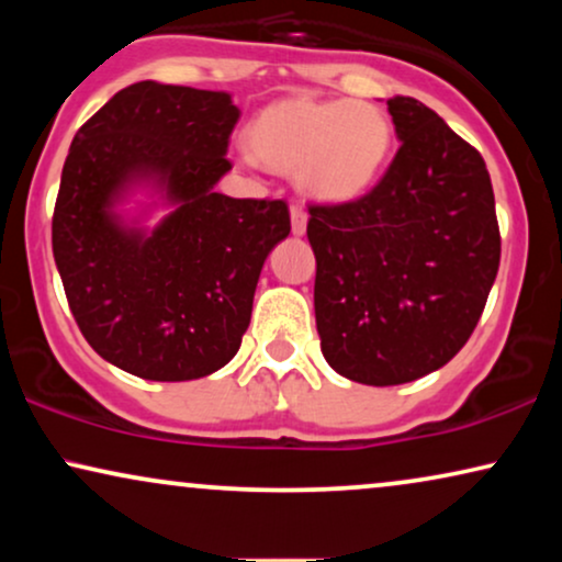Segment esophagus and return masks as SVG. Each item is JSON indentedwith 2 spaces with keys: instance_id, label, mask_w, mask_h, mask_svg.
Returning a JSON list of instances; mask_svg holds the SVG:
<instances>
[{
  "instance_id": "1",
  "label": "esophagus",
  "mask_w": 562,
  "mask_h": 562,
  "mask_svg": "<svg viewBox=\"0 0 562 562\" xmlns=\"http://www.w3.org/2000/svg\"><path fill=\"white\" fill-rule=\"evenodd\" d=\"M306 220H310V214L304 212V206H299V204L291 206V233H294L296 237L306 233Z\"/></svg>"
}]
</instances>
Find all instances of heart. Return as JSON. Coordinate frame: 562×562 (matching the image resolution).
Instances as JSON below:
<instances>
[{
    "mask_svg": "<svg viewBox=\"0 0 562 562\" xmlns=\"http://www.w3.org/2000/svg\"><path fill=\"white\" fill-rule=\"evenodd\" d=\"M245 140L252 158L296 176L312 199L345 204L368 194L386 171L394 125L363 99L289 94L248 122Z\"/></svg>",
    "mask_w": 562,
    "mask_h": 562,
    "instance_id": "b5f03b06",
    "label": "heart"
}]
</instances>
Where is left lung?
<instances>
[{
  "label": "left lung",
  "instance_id": "obj_1",
  "mask_svg": "<svg viewBox=\"0 0 562 562\" xmlns=\"http://www.w3.org/2000/svg\"><path fill=\"white\" fill-rule=\"evenodd\" d=\"M402 148L366 196L312 204L322 356L345 379L396 386L468 342L502 237L481 153L412 97L389 99Z\"/></svg>",
  "mask_w": 562,
  "mask_h": 562
}]
</instances>
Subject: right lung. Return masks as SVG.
<instances>
[{"instance_id":"obj_1","label":"right lung","mask_w":562,"mask_h":562,"mask_svg":"<svg viewBox=\"0 0 562 562\" xmlns=\"http://www.w3.org/2000/svg\"><path fill=\"white\" fill-rule=\"evenodd\" d=\"M240 110L227 91L137 81L76 133L53 212V258L81 335L148 381H191L240 350L268 252L291 233L281 199L214 191ZM148 188L153 231L116 206Z\"/></svg>"}]
</instances>
